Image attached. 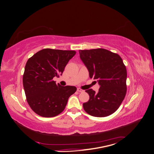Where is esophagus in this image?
<instances>
[{"label":"esophagus","instance_id":"34e87169","mask_svg":"<svg viewBox=\"0 0 154 154\" xmlns=\"http://www.w3.org/2000/svg\"><path fill=\"white\" fill-rule=\"evenodd\" d=\"M77 92H84V90L81 89V88H77Z\"/></svg>","mask_w":154,"mask_h":154}]
</instances>
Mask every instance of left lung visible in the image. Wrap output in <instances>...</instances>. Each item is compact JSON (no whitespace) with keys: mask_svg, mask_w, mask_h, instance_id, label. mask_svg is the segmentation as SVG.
Listing matches in <instances>:
<instances>
[{"mask_svg":"<svg viewBox=\"0 0 154 154\" xmlns=\"http://www.w3.org/2000/svg\"><path fill=\"white\" fill-rule=\"evenodd\" d=\"M79 51L90 77L97 79L100 85L97 93L92 89L85 90L90 99L83 104V109L94 117L110 116L118 110L126 96V66L118 54L107 49L98 48Z\"/></svg>","mask_w":154,"mask_h":154,"instance_id":"8db88e82","label":"left lung"}]
</instances>
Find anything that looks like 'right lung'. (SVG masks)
<instances>
[{
    "mask_svg": "<svg viewBox=\"0 0 154 154\" xmlns=\"http://www.w3.org/2000/svg\"><path fill=\"white\" fill-rule=\"evenodd\" d=\"M76 51L43 49L28 60L23 75L26 100L32 110L44 118L61 113L70 96L76 92L75 86H61L54 81L62 75Z\"/></svg>",
    "mask_w": 154,
    "mask_h": 154,
    "instance_id": "add662e5",
    "label": "right lung"
}]
</instances>
